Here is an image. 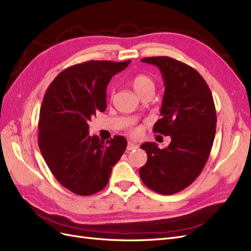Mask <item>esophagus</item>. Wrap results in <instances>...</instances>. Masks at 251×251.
I'll use <instances>...</instances> for the list:
<instances>
[{
	"mask_svg": "<svg viewBox=\"0 0 251 251\" xmlns=\"http://www.w3.org/2000/svg\"><path fill=\"white\" fill-rule=\"evenodd\" d=\"M138 147H139V146H138L137 143H134V142H132V141H128L126 150H127V151H133V150L138 149Z\"/></svg>",
	"mask_w": 251,
	"mask_h": 251,
	"instance_id": "34e87169",
	"label": "esophagus"
}]
</instances>
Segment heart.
Masks as SVG:
<instances>
[{"instance_id": "1", "label": "heart", "mask_w": 251, "mask_h": 251, "mask_svg": "<svg viewBox=\"0 0 251 251\" xmlns=\"http://www.w3.org/2000/svg\"><path fill=\"white\" fill-rule=\"evenodd\" d=\"M132 87L134 88V90L136 91V93H140L142 90L150 88V87H154V81L151 80V77H149L148 75H144V74H139V75H136V76L133 77L132 79ZM138 132L137 128H133L132 133L136 134Z\"/></svg>"}]
</instances>
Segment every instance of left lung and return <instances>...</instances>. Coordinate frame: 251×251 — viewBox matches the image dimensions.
I'll list each match as a JSON object with an SVG mask.
<instances>
[{
	"instance_id": "left-lung-1",
	"label": "left lung",
	"mask_w": 251,
	"mask_h": 251,
	"mask_svg": "<svg viewBox=\"0 0 251 251\" xmlns=\"http://www.w3.org/2000/svg\"><path fill=\"white\" fill-rule=\"evenodd\" d=\"M141 62L157 66L162 74V117L153 131L171 136L172 141L162 150L155 142L141 144L148 161L139 175L151 191L173 195L191 185L206 164L216 135L214 98L206 81L188 65L169 56Z\"/></svg>"
}]
</instances>
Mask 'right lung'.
<instances>
[{
	"label": "right lung",
	"mask_w": 251,
	"mask_h": 251,
	"mask_svg": "<svg viewBox=\"0 0 251 251\" xmlns=\"http://www.w3.org/2000/svg\"><path fill=\"white\" fill-rule=\"evenodd\" d=\"M131 60H89L60 72L40 110L39 147L60 184L79 196L100 192L126 149L124 136L104 141L89 134L91 117L107 108V86Z\"/></svg>",
	"instance_id": "1"
}]
</instances>
